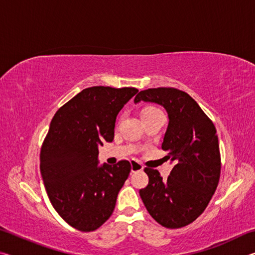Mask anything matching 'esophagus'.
<instances>
[{
    "label": "esophagus",
    "instance_id": "obj_1",
    "mask_svg": "<svg viewBox=\"0 0 255 255\" xmlns=\"http://www.w3.org/2000/svg\"><path fill=\"white\" fill-rule=\"evenodd\" d=\"M130 164H131V172H132V173H133V172H138V171L144 170V166L141 165L139 162L135 161V159H131Z\"/></svg>",
    "mask_w": 255,
    "mask_h": 255
}]
</instances>
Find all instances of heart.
I'll return each instance as SVG.
<instances>
[{
	"mask_svg": "<svg viewBox=\"0 0 255 255\" xmlns=\"http://www.w3.org/2000/svg\"><path fill=\"white\" fill-rule=\"evenodd\" d=\"M154 111H158V109H156L155 107H145L143 110H141L140 115H145V114H150V112H154Z\"/></svg>",
	"mask_w": 255,
	"mask_h": 255,
	"instance_id": "1",
	"label": "heart"
}]
</instances>
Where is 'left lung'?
Listing matches in <instances>:
<instances>
[{"label":"left lung","instance_id":"8db88e82","mask_svg":"<svg viewBox=\"0 0 255 255\" xmlns=\"http://www.w3.org/2000/svg\"><path fill=\"white\" fill-rule=\"evenodd\" d=\"M162 106L169 116L162 149L174 162L166 180L146 167L147 187L139 195L149 215L166 228L191 224L204 213L218 185L221 154L216 128L188 93L174 88L140 91L133 102Z\"/></svg>","mask_w":255,"mask_h":255}]
</instances>
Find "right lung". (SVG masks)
Wrapping results in <instances>:
<instances>
[{
    "instance_id": "add662e5",
    "label": "right lung",
    "mask_w": 255,
    "mask_h": 255,
    "mask_svg": "<svg viewBox=\"0 0 255 255\" xmlns=\"http://www.w3.org/2000/svg\"><path fill=\"white\" fill-rule=\"evenodd\" d=\"M135 88L92 86L56 112L40 152L47 195L58 215L81 232H92L114 213L130 173L128 161L99 165V146L112 141L116 118Z\"/></svg>"
}]
</instances>
